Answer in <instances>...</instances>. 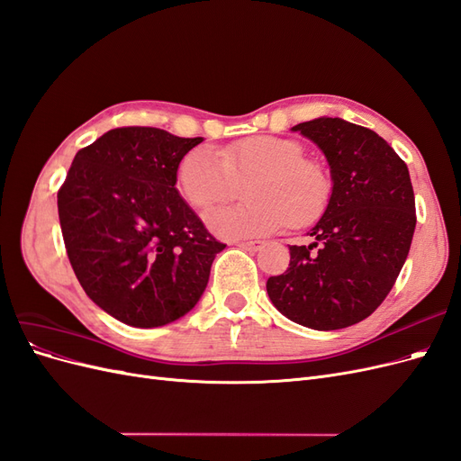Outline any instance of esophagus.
<instances>
[{
  "label": "esophagus",
  "instance_id": "1",
  "mask_svg": "<svg viewBox=\"0 0 461 461\" xmlns=\"http://www.w3.org/2000/svg\"><path fill=\"white\" fill-rule=\"evenodd\" d=\"M242 249H248V252H258V249L263 246L261 240H252V242H240L239 244Z\"/></svg>",
  "mask_w": 461,
  "mask_h": 461
}]
</instances>
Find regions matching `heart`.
I'll return each mask as SVG.
<instances>
[{"instance_id":"1","label":"heart","mask_w":461,"mask_h":461,"mask_svg":"<svg viewBox=\"0 0 461 461\" xmlns=\"http://www.w3.org/2000/svg\"><path fill=\"white\" fill-rule=\"evenodd\" d=\"M294 138L248 136L221 148H194L176 167V188L198 212L230 202L248 183L246 202L219 207L205 222L221 239H254L283 230L303 229L323 217L332 198L327 167L303 156Z\"/></svg>"}]
</instances>
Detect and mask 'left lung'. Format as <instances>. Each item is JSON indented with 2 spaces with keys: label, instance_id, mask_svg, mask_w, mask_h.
<instances>
[{
  "label": "left lung",
  "instance_id": "1",
  "mask_svg": "<svg viewBox=\"0 0 461 461\" xmlns=\"http://www.w3.org/2000/svg\"><path fill=\"white\" fill-rule=\"evenodd\" d=\"M292 131L325 153L332 198L312 240L290 246L288 269L269 276L267 294L294 323L337 330L379 308L406 263L417 221L410 171L379 134L344 119Z\"/></svg>",
  "mask_w": 461,
  "mask_h": 461
}]
</instances>
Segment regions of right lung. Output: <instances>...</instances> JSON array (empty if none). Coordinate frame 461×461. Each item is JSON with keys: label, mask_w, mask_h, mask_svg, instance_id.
Masks as SVG:
<instances>
[{"label": "right lung", "mask_w": 461, "mask_h": 461, "mask_svg": "<svg viewBox=\"0 0 461 461\" xmlns=\"http://www.w3.org/2000/svg\"><path fill=\"white\" fill-rule=\"evenodd\" d=\"M203 138L122 127L82 148L58 192L68 261L121 323L163 327L202 298L225 249L180 198L176 167Z\"/></svg>", "instance_id": "add662e5"}]
</instances>
